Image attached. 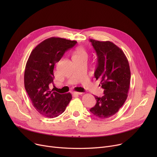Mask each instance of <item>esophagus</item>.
Wrapping results in <instances>:
<instances>
[{"mask_svg":"<svg viewBox=\"0 0 157 157\" xmlns=\"http://www.w3.org/2000/svg\"><path fill=\"white\" fill-rule=\"evenodd\" d=\"M82 94L83 93H81V92H73L72 93V94L74 95H82Z\"/></svg>","mask_w":157,"mask_h":157,"instance_id":"obj_1","label":"esophagus"}]
</instances>
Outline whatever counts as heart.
Wrapping results in <instances>:
<instances>
[{"mask_svg": "<svg viewBox=\"0 0 157 157\" xmlns=\"http://www.w3.org/2000/svg\"><path fill=\"white\" fill-rule=\"evenodd\" d=\"M81 56H86V52L84 48L79 47L77 48L76 51L75 53H74L73 57Z\"/></svg>", "mask_w": 157, "mask_h": 157, "instance_id": "obj_1", "label": "heart"}]
</instances>
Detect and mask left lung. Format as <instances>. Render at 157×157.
Returning <instances> with one entry per match:
<instances>
[{
    "mask_svg": "<svg viewBox=\"0 0 157 157\" xmlns=\"http://www.w3.org/2000/svg\"><path fill=\"white\" fill-rule=\"evenodd\" d=\"M97 53L98 63L94 73L104 89L102 97L95 96L97 103L90 109L94 116L108 118L116 114L125 103L130 88L128 61L121 49L111 41L90 39Z\"/></svg>",
    "mask_w": 157,
    "mask_h": 157,
    "instance_id": "8db88e82",
    "label": "left lung"
}]
</instances>
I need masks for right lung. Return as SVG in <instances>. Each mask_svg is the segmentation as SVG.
Instances as JSON below:
<instances>
[{"instance_id":"1","label":"right lung","mask_w":157,"mask_h":157,"mask_svg":"<svg viewBox=\"0 0 157 157\" xmlns=\"http://www.w3.org/2000/svg\"><path fill=\"white\" fill-rule=\"evenodd\" d=\"M77 43L53 37L39 43L31 52L24 73V85L34 108L43 116L55 118L64 112L72 99L70 93L60 94L49 88L53 83L55 64Z\"/></svg>"}]
</instances>
